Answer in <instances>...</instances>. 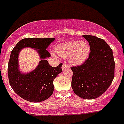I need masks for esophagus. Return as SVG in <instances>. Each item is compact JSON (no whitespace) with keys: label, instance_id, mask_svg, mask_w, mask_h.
I'll list each match as a JSON object with an SVG mask.
<instances>
[{"label":"esophagus","instance_id":"esophagus-1","mask_svg":"<svg viewBox=\"0 0 124 124\" xmlns=\"http://www.w3.org/2000/svg\"><path fill=\"white\" fill-rule=\"evenodd\" d=\"M67 68H68V66H67V65H66L65 64H63V65H62V70H66V69H67Z\"/></svg>","mask_w":124,"mask_h":124}]
</instances>
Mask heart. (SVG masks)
Here are the masks:
<instances>
[{"label":"heart","instance_id":"obj_1","mask_svg":"<svg viewBox=\"0 0 124 124\" xmlns=\"http://www.w3.org/2000/svg\"><path fill=\"white\" fill-rule=\"evenodd\" d=\"M56 53L60 56L68 58L72 64H80L88 58L90 46L87 42L71 40L57 46Z\"/></svg>","mask_w":124,"mask_h":124}]
</instances>
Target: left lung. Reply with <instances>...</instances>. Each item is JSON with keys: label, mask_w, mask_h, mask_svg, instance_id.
Segmentation results:
<instances>
[{"label": "left lung", "mask_w": 124, "mask_h": 124, "mask_svg": "<svg viewBox=\"0 0 124 124\" xmlns=\"http://www.w3.org/2000/svg\"><path fill=\"white\" fill-rule=\"evenodd\" d=\"M90 46L89 58L80 66H73L71 87L74 93L84 99L99 97L111 84L115 77L113 51L102 39L83 35Z\"/></svg>", "instance_id": "obj_1"}]
</instances>
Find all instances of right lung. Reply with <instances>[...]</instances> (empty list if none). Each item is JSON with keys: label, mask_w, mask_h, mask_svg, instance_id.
I'll return each instance as SVG.
<instances>
[{"label": "right lung", "mask_w": 124, "mask_h": 124, "mask_svg": "<svg viewBox=\"0 0 124 124\" xmlns=\"http://www.w3.org/2000/svg\"><path fill=\"white\" fill-rule=\"evenodd\" d=\"M54 38H30L18 42L11 52L8 62L9 82L15 92L24 100L31 102L44 101L52 95L53 80L62 71L60 64L52 67L46 58L50 57L46 49ZM24 47H31L38 51L41 60L35 70L28 74H22L18 70V53Z\"/></svg>", "instance_id": "1"}]
</instances>
